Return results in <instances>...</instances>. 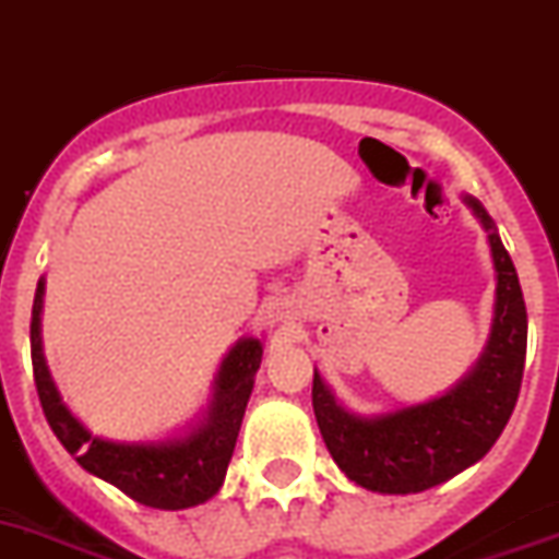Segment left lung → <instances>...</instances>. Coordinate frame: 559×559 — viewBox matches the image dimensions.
<instances>
[{"label":"left lung","mask_w":559,"mask_h":559,"mask_svg":"<svg viewBox=\"0 0 559 559\" xmlns=\"http://www.w3.org/2000/svg\"><path fill=\"white\" fill-rule=\"evenodd\" d=\"M463 201L489 233L497 272L491 332L472 372L447 395L372 417L344 409L321 374L312 378L323 443L341 472L369 491L415 495L461 475L495 447L518 403L526 364V301L491 215L472 195Z\"/></svg>","instance_id":"8db88e82"}]
</instances>
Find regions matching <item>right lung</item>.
<instances>
[{"label": "right lung", "instance_id": "obj_1", "mask_svg": "<svg viewBox=\"0 0 559 559\" xmlns=\"http://www.w3.org/2000/svg\"><path fill=\"white\" fill-rule=\"evenodd\" d=\"M41 298H45V278L39 281L33 298L31 358L41 409L59 443L76 457L84 472L112 483L116 489L133 497L135 503L150 509L176 511L210 500L222 489L229 457L236 449L243 409L264 355L261 341L241 337L227 352L215 378L213 401L187 435L156 440V443H119L93 435L62 403L41 352Z\"/></svg>", "mask_w": 559, "mask_h": 559}]
</instances>
